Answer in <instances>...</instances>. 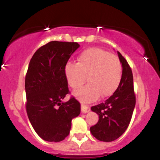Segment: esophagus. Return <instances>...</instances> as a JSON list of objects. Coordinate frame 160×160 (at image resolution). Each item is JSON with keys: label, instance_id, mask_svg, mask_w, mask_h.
Masks as SVG:
<instances>
[{"label": "esophagus", "instance_id": "1", "mask_svg": "<svg viewBox=\"0 0 160 160\" xmlns=\"http://www.w3.org/2000/svg\"><path fill=\"white\" fill-rule=\"evenodd\" d=\"M89 111H90V108H89V106L86 105V104H82V105H81L82 113H87V112H89Z\"/></svg>", "mask_w": 160, "mask_h": 160}]
</instances>
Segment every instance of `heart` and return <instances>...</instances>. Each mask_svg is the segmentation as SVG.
<instances>
[{"label": "heart", "instance_id": "obj_1", "mask_svg": "<svg viewBox=\"0 0 160 160\" xmlns=\"http://www.w3.org/2000/svg\"><path fill=\"white\" fill-rule=\"evenodd\" d=\"M65 75L74 89L89 84L77 91L75 96L82 102H92L99 96H110L117 90L122 77V65L118 57L100 48H89L78 57V63L68 62Z\"/></svg>", "mask_w": 160, "mask_h": 160}]
</instances>
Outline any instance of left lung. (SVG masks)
Masks as SVG:
<instances>
[{
    "label": "left lung",
    "mask_w": 160,
    "mask_h": 160,
    "mask_svg": "<svg viewBox=\"0 0 160 160\" xmlns=\"http://www.w3.org/2000/svg\"><path fill=\"white\" fill-rule=\"evenodd\" d=\"M117 53L122 66L120 85L105 102L91 108L99 116L98 122L90 127L92 135L106 142L116 140L126 132L136 102L132 68L120 52Z\"/></svg>",
    "instance_id": "8db88e82"
}]
</instances>
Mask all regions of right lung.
Returning <instances> with one entry per match:
<instances>
[{
  "instance_id": "obj_1",
  "label": "right lung",
  "mask_w": 160,
  "mask_h": 160,
  "mask_svg": "<svg viewBox=\"0 0 160 160\" xmlns=\"http://www.w3.org/2000/svg\"><path fill=\"white\" fill-rule=\"evenodd\" d=\"M80 45L75 42L51 41L33 55L25 75L27 114L44 141L58 142L69 135L71 120L80 113V102L70 94L65 65Z\"/></svg>"
}]
</instances>
